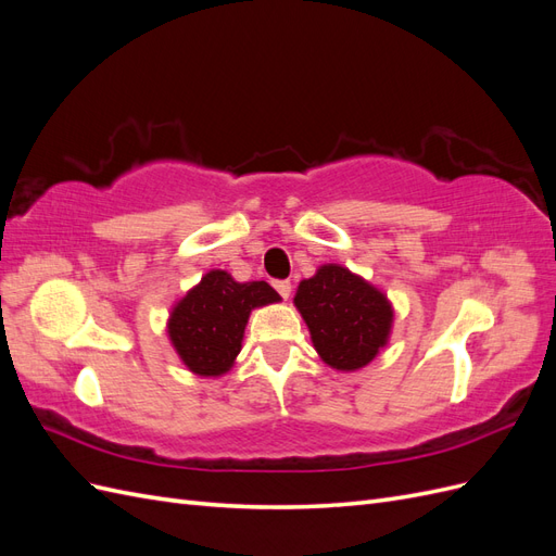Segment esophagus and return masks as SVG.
<instances>
[{
  "mask_svg": "<svg viewBox=\"0 0 556 556\" xmlns=\"http://www.w3.org/2000/svg\"><path fill=\"white\" fill-rule=\"evenodd\" d=\"M274 288L278 290V294H280L285 301L290 299V294H292V285H290L288 280H276V282H274Z\"/></svg>",
  "mask_w": 556,
  "mask_h": 556,
  "instance_id": "1",
  "label": "esophagus"
}]
</instances>
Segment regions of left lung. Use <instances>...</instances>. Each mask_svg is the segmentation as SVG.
<instances>
[{"label": "left lung", "mask_w": 556, "mask_h": 556, "mask_svg": "<svg viewBox=\"0 0 556 556\" xmlns=\"http://www.w3.org/2000/svg\"><path fill=\"white\" fill-rule=\"evenodd\" d=\"M294 306L304 317L319 359L333 371H359L390 343L392 301L341 264H323L315 276L301 280Z\"/></svg>", "instance_id": "obj_1"}]
</instances>
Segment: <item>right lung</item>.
Here are the masks:
<instances>
[{
  "label": "right lung",
  "mask_w": 556,
  "mask_h": 556,
  "mask_svg": "<svg viewBox=\"0 0 556 556\" xmlns=\"http://www.w3.org/2000/svg\"><path fill=\"white\" fill-rule=\"evenodd\" d=\"M278 301L280 294L264 280L239 282L211 268L172 306L166 336L188 371L220 378L239 357L250 313Z\"/></svg>",
  "instance_id": "1"
}]
</instances>
